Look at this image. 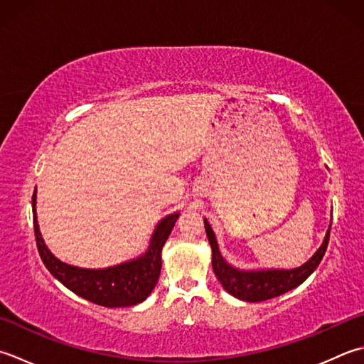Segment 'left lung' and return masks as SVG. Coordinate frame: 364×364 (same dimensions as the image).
<instances>
[{"mask_svg": "<svg viewBox=\"0 0 364 364\" xmlns=\"http://www.w3.org/2000/svg\"><path fill=\"white\" fill-rule=\"evenodd\" d=\"M205 230L213 249V272H215L218 281L223 284V287L230 295L238 298V300L257 303L286 294V291L298 287L301 282L308 279L309 274L318 267L320 260L323 259L326 246H328L330 241L331 224L325 235L322 246L318 247V251L304 265L295 269H268V272H240V269H235L220 255L216 237L206 219Z\"/></svg>", "mask_w": 364, "mask_h": 364, "instance_id": "obj_1", "label": "left lung"}]
</instances>
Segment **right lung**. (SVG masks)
<instances>
[{"label": "right lung", "instance_id": "add662e5", "mask_svg": "<svg viewBox=\"0 0 364 364\" xmlns=\"http://www.w3.org/2000/svg\"><path fill=\"white\" fill-rule=\"evenodd\" d=\"M33 194V225L36 245L46 268L58 279L64 287H68L75 295L85 298L104 308H121V306H134L141 303L151 294L161 273V252L166 245L170 232H172L178 213L161 220L156 227L151 238V245L145 255L137 260H131L121 265L104 269H85L70 267L63 263L48 251L41 237L38 219H36Z\"/></svg>", "mask_w": 364, "mask_h": 364}]
</instances>
